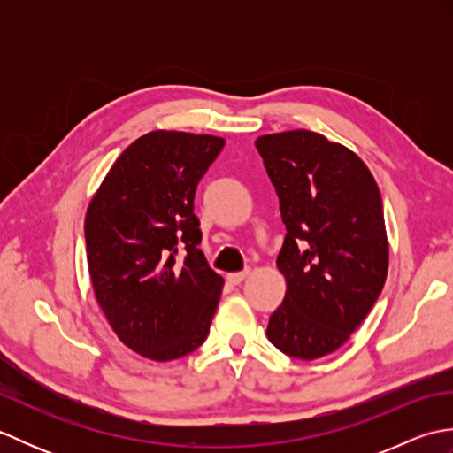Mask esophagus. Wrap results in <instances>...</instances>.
Wrapping results in <instances>:
<instances>
[{
  "label": "esophagus",
  "mask_w": 453,
  "mask_h": 453,
  "mask_svg": "<svg viewBox=\"0 0 453 453\" xmlns=\"http://www.w3.org/2000/svg\"><path fill=\"white\" fill-rule=\"evenodd\" d=\"M247 271H243V273H232V274H227V282L229 284H234V286H237V284H242L245 278H247Z\"/></svg>",
  "instance_id": "1"
}]
</instances>
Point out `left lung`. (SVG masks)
Masks as SVG:
<instances>
[{
    "instance_id": "left-lung-1",
    "label": "left lung",
    "mask_w": 453,
    "mask_h": 453,
    "mask_svg": "<svg viewBox=\"0 0 453 453\" xmlns=\"http://www.w3.org/2000/svg\"><path fill=\"white\" fill-rule=\"evenodd\" d=\"M255 146L286 226L276 265L288 290L268 341L292 358H321L349 341L386 284L380 188L356 153L321 134H268Z\"/></svg>"
}]
</instances>
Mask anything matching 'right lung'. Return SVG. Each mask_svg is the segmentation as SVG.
<instances>
[{"label": "right lung", "mask_w": 453, "mask_h": 453, "mask_svg": "<svg viewBox=\"0 0 453 453\" xmlns=\"http://www.w3.org/2000/svg\"><path fill=\"white\" fill-rule=\"evenodd\" d=\"M224 148L216 136L150 132L122 151L85 216L95 296L119 339L177 360L206 341L224 278L204 253L195 192Z\"/></svg>", "instance_id": "1"}]
</instances>
